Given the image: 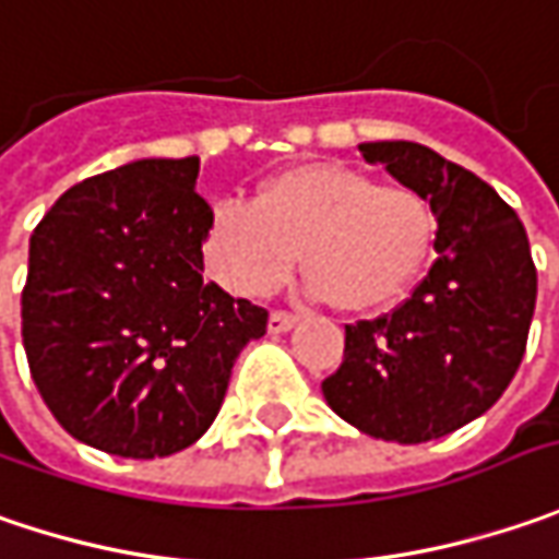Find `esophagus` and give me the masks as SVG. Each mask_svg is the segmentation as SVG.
I'll return each mask as SVG.
<instances>
[{
    "instance_id": "34e87169",
    "label": "esophagus",
    "mask_w": 559,
    "mask_h": 559,
    "mask_svg": "<svg viewBox=\"0 0 559 559\" xmlns=\"http://www.w3.org/2000/svg\"><path fill=\"white\" fill-rule=\"evenodd\" d=\"M297 325V316L294 312H284V309H275L272 316H269V331L272 334H281V331H290V328Z\"/></svg>"
}]
</instances>
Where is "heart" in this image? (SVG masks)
<instances>
[{
    "mask_svg": "<svg viewBox=\"0 0 559 559\" xmlns=\"http://www.w3.org/2000/svg\"><path fill=\"white\" fill-rule=\"evenodd\" d=\"M431 243L435 212L419 190L341 162H306L269 178L255 203L212 209L203 262L234 297L259 300L287 281L304 247L312 294L376 309L413 284Z\"/></svg>",
    "mask_w": 559,
    "mask_h": 559,
    "instance_id": "b5f03b06",
    "label": "heart"
}]
</instances>
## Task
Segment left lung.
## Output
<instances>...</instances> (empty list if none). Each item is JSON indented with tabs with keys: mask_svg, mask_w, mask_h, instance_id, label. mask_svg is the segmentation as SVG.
<instances>
[{
	"mask_svg": "<svg viewBox=\"0 0 559 559\" xmlns=\"http://www.w3.org/2000/svg\"><path fill=\"white\" fill-rule=\"evenodd\" d=\"M359 153L431 203L438 259L388 316L344 325V362L322 394L359 431L423 444L473 423L507 391L538 272L520 215L473 171L409 140L359 143Z\"/></svg>",
	"mask_w": 559,
	"mask_h": 559,
	"instance_id": "8db88e82",
	"label": "left lung"
}]
</instances>
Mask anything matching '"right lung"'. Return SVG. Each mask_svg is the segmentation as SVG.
Wrapping results in <instances>:
<instances>
[{
  "mask_svg": "<svg viewBox=\"0 0 559 559\" xmlns=\"http://www.w3.org/2000/svg\"><path fill=\"white\" fill-rule=\"evenodd\" d=\"M200 158H140L64 190L31 234L21 337L56 423L153 460L218 416L234 359L269 312L203 281L212 206Z\"/></svg>",
  "mask_w": 559,
  "mask_h": 559,
  "instance_id": "obj_1",
  "label": "right lung"
}]
</instances>
